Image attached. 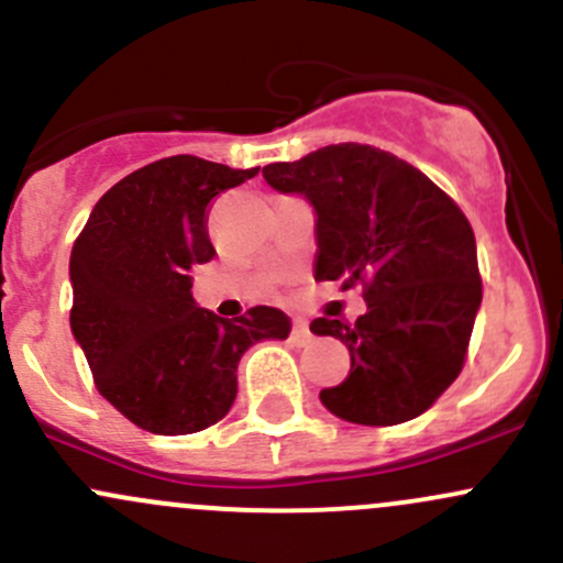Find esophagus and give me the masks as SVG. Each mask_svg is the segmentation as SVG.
<instances>
[{
  "instance_id": "34e87169",
  "label": "esophagus",
  "mask_w": 563,
  "mask_h": 563,
  "mask_svg": "<svg viewBox=\"0 0 563 563\" xmlns=\"http://www.w3.org/2000/svg\"><path fill=\"white\" fill-rule=\"evenodd\" d=\"M291 340H294V345H299V347L310 345V342H312V334H310V327H307V321H301V318H294Z\"/></svg>"
}]
</instances>
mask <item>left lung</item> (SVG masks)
Segmentation results:
<instances>
[{
	"instance_id": "obj_1",
	"label": "left lung",
	"mask_w": 563,
	"mask_h": 563,
	"mask_svg": "<svg viewBox=\"0 0 563 563\" xmlns=\"http://www.w3.org/2000/svg\"><path fill=\"white\" fill-rule=\"evenodd\" d=\"M262 175L316 210V280H336L342 291L364 286L356 323H310L351 353L345 380L321 390L323 407L361 426L418 418L459 377L483 301L466 216L421 169L358 142L318 147Z\"/></svg>"
}]
</instances>
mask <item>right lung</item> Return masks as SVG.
Here are the masks:
<instances>
[{
    "mask_svg": "<svg viewBox=\"0 0 563 563\" xmlns=\"http://www.w3.org/2000/svg\"><path fill=\"white\" fill-rule=\"evenodd\" d=\"M256 173L162 158L115 183L75 240V342L99 394L151 434H194L221 421L234 405L242 353L291 334V318L277 307L229 321L191 297L188 272L216 256L207 207Z\"/></svg>",
    "mask_w": 563,
    "mask_h": 563,
    "instance_id": "add662e5",
    "label": "right lung"
}]
</instances>
